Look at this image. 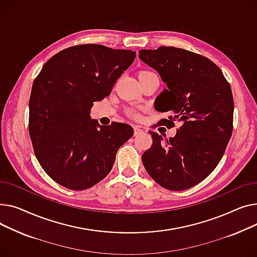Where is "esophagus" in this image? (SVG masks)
<instances>
[{"mask_svg":"<svg viewBox=\"0 0 257 257\" xmlns=\"http://www.w3.org/2000/svg\"><path fill=\"white\" fill-rule=\"evenodd\" d=\"M142 133H143L142 128H140L139 126H134V134H135V136H138V135H140Z\"/></svg>","mask_w":257,"mask_h":257,"instance_id":"1","label":"esophagus"}]
</instances>
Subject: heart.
I'll return each instance as SVG.
<instances>
[{"mask_svg": "<svg viewBox=\"0 0 257 257\" xmlns=\"http://www.w3.org/2000/svg\"><path fill=\"white\" fill-rule=\"evenodd\" d=\"M142 72H149V71L145 70V71H142ZM128 114H130L131 116H133V117H138V114H137V112H136L135 110H130V111H128Z\"/></svg>", "mask_w": 257, "mask_h": 257, "instance_id": "obj_1", "label": "heart"}]
</instances>
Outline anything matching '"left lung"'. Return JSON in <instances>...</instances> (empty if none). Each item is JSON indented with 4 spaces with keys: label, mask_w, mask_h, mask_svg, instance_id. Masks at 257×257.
<instances>
[{
    "label": "left lung",
    "mask_w": 257,
    "mask_h": 257,
    "mask_svg": "<svg viewBox=\"0 0 257 257\" xmlns=\"http://www.w3.org/2000/svg\"><path fill=\"white\" fill-rule=\"evenodd\" d=\"M139 58L160 73L167 89L156 98L155 109L170 112L159 123H179L167 139L149 131L153 145L142 155L147 173L171 191L201 183L221 161L233 128L231 88L221 69L199 54L174 47L141 50Z\"/></svg>",
    "instance_id": "8db88e82"
}]
</instances>
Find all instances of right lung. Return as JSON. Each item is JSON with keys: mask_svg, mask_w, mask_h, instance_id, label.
Returning <instances> with one entry per match:
<instances>
[{"mask_svg": "<svg viewBox=\"0 0 257 257\" xmlns=\"http://www.w3.org/2000/svg\"><path fill=\"white\" fill-rule=\"evenodd\" d=\"M136 53L101 44H79L54 55L33 82L29 134L34 154L59 185L74 191L107 176L119 147L134 135L126 123L99 126L90 113L109 96Z\"/></svg>", "mask_w": 257, "mask_h": 257, "instance_id": "right-lung-1", "label": "right lung"}]
</instances>
